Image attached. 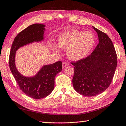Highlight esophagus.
I'll return each mask as SVG.
<instances>
[{
  "label": "esophagus",
  "instance_id": "34e87169",
  "mask_svg": "<svg viewBox=\"0 0 126 126\" xmlns=\"http://www.w3.org/2000/svg\"><path fill=\"white\" fill-rule=\"evenodd\" d=\"M67 65H68V64L67 62H63V64H62V67L63 68H65V66H66Z\"/></svg>",
  "mask_w": 126,
  "mask_h": 126
}]
</instances>
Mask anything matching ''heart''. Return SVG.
Returning a JSON list of instances; mask_svg holds the SVG:
<instances>
[{
	"instance_id": "b5f03b06",
	"label": "heart",
	"mask_w": 126,
	"mask_h": 126,
	"mask_svg": "<svg viewBox=\"0 0 126 126\" xmlns=\"http://www.w3.org/2000/svg\"><path fill=\"white\" fill-rule=\"evenodd\" d=\"M95 44V37L90 31L72 30L61 33L57 38V45L60 48H66V55L71 60L84 58L92 50ZM56 51L60 48L53 46Z\"/></svg>"
}]
</instances>
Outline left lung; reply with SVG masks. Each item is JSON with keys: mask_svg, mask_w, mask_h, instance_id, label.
<instances>
[{"mask_svg": "<svg viewBox=\"0 0 126 126\" xmlns=\"http://www.w3.org/2000/svg\"><path fill=\"white\" fill-rule=\"evenodd\" d=\"M97 32L99 44L86 58L71 64L74 66L73 85L79 94L92 97L107 90L112 80L117 66V55L112 41L104 32Z\"/></svg>", "mask_w": 126, "mask_h": 126, "instance_id": "1", "label": "left lung"}]
</instances>
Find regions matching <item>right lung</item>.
<instances>
[{"instance_id":"right-lung-1","label":"right lung","mask_w":126,"mask_h":126,"mask_svg":"<svg viewBox=\"0 0 126 126\" xmlns=\"http://www.w3.org/2000/svg\"><path fill=\"white\" fill-rule=\"evenodd\" d=\"M45 26L42 24H33L19 33L12 43L9 56L10 69L19 88L34 99L45 98L52 92L55 76L62 69V62L58 61L44 65L35 76L26 77L21 74L16 68V51L27 44L43 40Z\"/></svg>"}]
</instances>
